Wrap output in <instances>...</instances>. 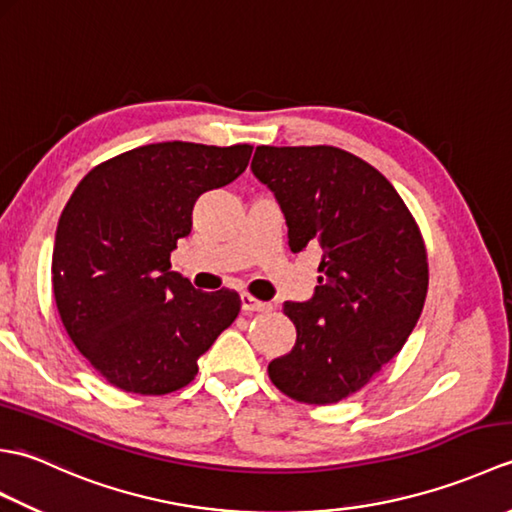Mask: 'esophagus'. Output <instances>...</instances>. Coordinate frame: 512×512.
I'll return each instance as SVG.
<instances>
[{
	"mask_svg": "<svg viewBox=\"0 0 512 512\" xmlns=\"http://www.w3.org/2000/svg\"><path fill=\"white\" fill-rule=\"evenodd\" d=\"M239 299H242V310L244 312H264V310H270V303L259 301L253 295H248V292H242V295H239Z\"/></svg>",
	"mask_w": 512,
	"mask_h": 512,
	"instance_id": "obj_1",
	"label": "esophagus"
}]
</instances>
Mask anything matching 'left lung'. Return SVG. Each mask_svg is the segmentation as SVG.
<instances>
[{"instance_id": "obj_1", "label": "left lung", "mask_w": 512, "mask_h": 512, "mask_svg": "<svg viewBox=\"0 0 512 512\" xmlns=\"http://www.w3.org/2000/svg\"><path fill=\"white\" fill-rule=\"evenodd\" d=\"M250 169L279 200L292 253H323L314 297L284 303L297 341L268 376L308 405L350 398L420 319L429 288L420 228L383 173L339 147L262 145Z\"/></svg>"}]
</instances>
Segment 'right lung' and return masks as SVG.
Wrapping results in <instances>:
<instances>
[{"instance_id": "1", "label": "right lung", "mask_w": 512, "mask_h": 512, "mask_svg": "<svg viewBox=\"0 0 512 512\" xmlns=\"http://www.w3.org/2000/svg\"><path fill=\"white\" fill-rule=\"evenodd\" d=\"M250 145L156 143L96 165L59 217L52 290L63 328L107 383L143 396L187 387L235 321V290H195L171 270L206 191L248 167Z\"/></svg>"}]
</instances>
